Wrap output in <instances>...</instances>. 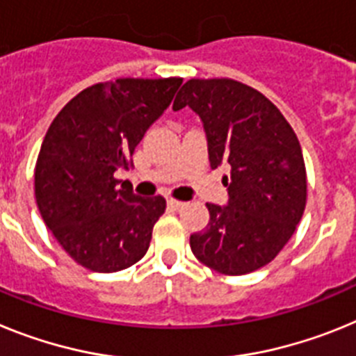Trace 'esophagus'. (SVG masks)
I'll return each instance as SVG.
<instances>
[{
    "instance_id": "obj_1",
    "label": "esophagus",
    "mask_w": 356,
    "mask_h": 356,
    "mask_svg": "<svg viewBox=\"0 0 356 356\" xmlns=\"http://www.w3.org/2000/svg\"><path fill=\"white\" fill-rule=\"evenodd\" d=\"M166 204H168V208L175 209V211H181V209L186 206V202H181V200H174V199H168V202Z\"/></svg>"
}]
</instances>
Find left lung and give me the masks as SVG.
I'll return each instance as SVG.
<instances>
[{
    "instance_id": "1",
    "label": "left lung",
    "mask_w": 356,
    "mask_h": 356,
    "mask_svg": "<svg viewBox=\"0 0 356 356\" xmlns=\"http://www.w3.org/2000/svg\"><path fill=\"white\" fill-rule=\"evenodd\" d=\"M199 114L213 170L229 165L225 206L206 204V229L190 236L195 258L220 274L242 276L276 258L301 220L307 172L301 145L261 92L231 79H191L174 111Z\"/></svg>"
}]
</instances>
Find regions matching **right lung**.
I'll return each mask as SVG.
<instances>
[{"mask_svg": "<svg viewBox=\"0 0 356 356\" xmlns=\"http://www.w3.org/2000/svg\"><path fill=\"white\" fill-rule=\"evenodd\" d=\"M182 79H118L79 92L51 122L35 165V200L64 251L92 272H118L148 251L163 197L114 177L174 100Z\"/></svg>", "mask_w": 356, "mask_h": 356, "instance_id": "add662e5", "label": "right lung"}]
</instances>
